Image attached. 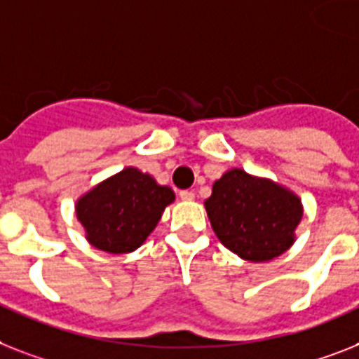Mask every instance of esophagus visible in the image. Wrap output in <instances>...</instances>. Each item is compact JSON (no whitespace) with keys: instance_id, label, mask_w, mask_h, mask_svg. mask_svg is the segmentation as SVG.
Wrapping results in <instances>:
<instances>
[{"instance_id":"34e87169","label":"esophagus","mask_w":359,"mask_h":359,"mask_svg":"<svg viewBox=\"0 0 359 359\" xmlns=\"http://www.w3.org/2000/svg\"><path fill=\"white\" fill-rule=\"evenodd\" d=\"M180 198H182V200H185V201H191V200H194V192H192V191H182V192H180Z\"/></svg>"}]
</instances>
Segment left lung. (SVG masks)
<instances>
[{
	"mask_svg": "<svg viewBox=\"0 0 359 359\" xmlns=\"http://www.w3.org/2000/svg\"><path fill=\"white\" fill-rule=\"evenodd\" d=\"M205 209L216 236L250 262H266L293 244L303 205L293 192L240 168L215 182Z\"/></svg>",
	"mask_w": 359,
	"mask_h": 359,
	"instance_id": "1",
	"label": "left lung"
}]
</instances>
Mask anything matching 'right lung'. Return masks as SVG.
<instances>
[{
  "instance_id": "right-lung-1",
  "label": "right lung",
  "mask_w": 359,
  "mask_h": 359,
  "mask_svg": "<svg viewBox=\"0 0 359 359\" xmlns=\"http://www.w3.org/2000/svg\"><path fill=\"white\" fill-rule=\"evenodd\" d=\"M172 201L170 187L128 167L80 198L76 216L97 250L121 255L143 244Z\"/></svg>"
}]
</instances>
